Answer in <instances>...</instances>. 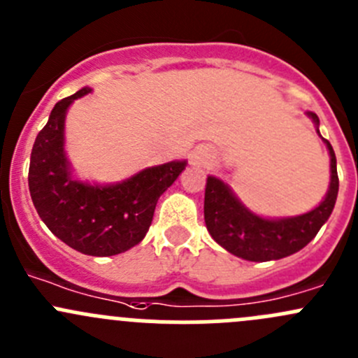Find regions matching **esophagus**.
Wrapping results in <instances>:
<instances>
[{
    "mask_svg": "<svg viewBox=\"0 0 358 358\" xmlns=\"http://www.w3.org/2000/svg\"><path fill=\"white\" fill-rule=\"evenodd\" d=\"M209 159V154H206L204 150H197V152L192 154V161L194 164H206Z\"/></svg>",
    "mask_w": 358,
    "mask_h": 358,
    "instance_id": "1",
    "label": "esophagus"
}]
</instances>
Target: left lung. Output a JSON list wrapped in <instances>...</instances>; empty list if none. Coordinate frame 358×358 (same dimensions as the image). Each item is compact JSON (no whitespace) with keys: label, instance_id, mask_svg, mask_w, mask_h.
Listing matches in <instances>:
<instances>
[{"label":"left lung","instance_id":"8db88e82","mask_svg":"<svg viewBox=\"0 0 358 358\" xmlns=\"http://www.w3.org/2000/svg\"><path fill=\"white\" fill-rule=\"evenodd\" d=\"M319 126L315 112H308ZM319 131V129H317ZM331 156V185L326 199L313 211L286 220H265L248 211L232 190L215 176H208L204 194V220L213 239L239 258L249 262H270L289 256L305 248L333 213L339 180L336 156L331 143L324 140Z\"/></svg>","mask_w":358,"mask_h":358}]
</instances>
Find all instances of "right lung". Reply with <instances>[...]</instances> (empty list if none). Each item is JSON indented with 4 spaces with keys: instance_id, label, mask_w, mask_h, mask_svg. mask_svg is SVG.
<instances>
[{
    "instance_id": "obj_1",
    "label": "right lung",
    "mask_w": 358,
    "mask_h": 358,
    "mask_svg": "<svg viewBox=\"0 0 358 358\" xmlns=\"http://www.w3.org/2000/svg\"><path fill=\"white\" fill-rule=\"evenodd\" d=\"M92 90L83 88L55 103L38 133L29 164V192L39 218L62 243L90 256H112L136 246L152 223L161 194L185 169L166 162L110 187L76 182L64 154L67 107Z\"/></svg>"
}]
</instances>
